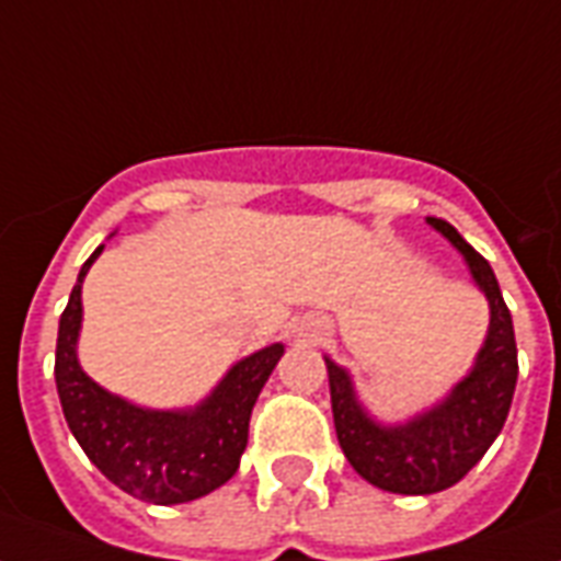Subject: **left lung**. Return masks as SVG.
Masks as SVG:
<instances>
[{"instance_id": "left-lung-1", "label": "left lung", "mask_w": 561, "mask_h": 561, "mask_svg": "<svg viewBox=\"0 0 561 561\" xmlns=\"http://www.w3.org/2000/svg\"><path fill=\"white\" fill-rule=\"evenodd\" d=\"M433 231L466 257L468 272L489 301V333L474 366L447 398L403 424H380L357 401L351 375L328 363L330 407L345 457L363 480L394 494H436L459 483L492 447L510 415L518 348L510 307L483 254H477L445 219L427 216Z\"/></svg>"}]
</instances>
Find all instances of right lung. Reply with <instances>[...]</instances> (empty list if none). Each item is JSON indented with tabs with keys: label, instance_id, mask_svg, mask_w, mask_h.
I'll list each match as a JSON object with an SVG mask.
<instances>
[{
	"label": "right lung",
	"instance_id": "add662e5",
	"mask_svg": "<svg viewBox=\"0 0 561 561\" xmlns=\"http://www.w3.org/2000/svg\"><path fill=\"white\" fill-rule=\"evenodd\" d=\"M90 254L60 316L55 383L72 436L90 462L137 501L172 506L210 494L237 474L249 445L251 410L284 357V345L240 359L202 403L186 410H146L95 383L78 363L81 284L102 254Z\"/></svg>",
	"mask_w": 561,
	"mask_h": 561
}]
</instances>
